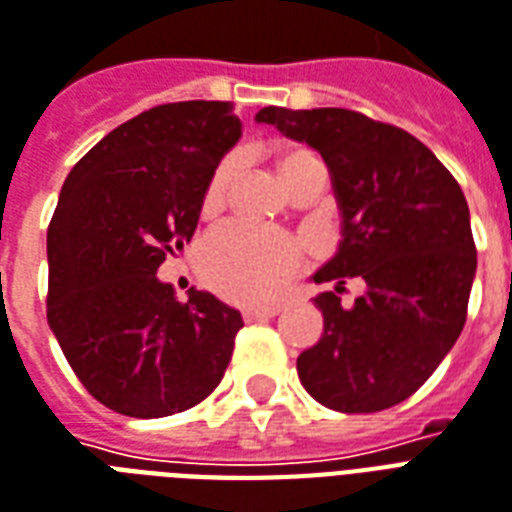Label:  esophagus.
I'll return each mask as SVG.
<instances>
[{
  "instance_id": "esophagus-1",
  "label": "esophagus",
  "mask_w": 512,
  "mask_h": 512,
  "mask_svg": "<svg viewBox=\"0 0 512 512\" xmlns=\"http://www.w3.org/2000/svg\"><path fill=\"white\" fill-rule=\"evenodd\" d=\"M244 314V322H257V319H271L279 314V306H252L241 311Z\"/></svg>"
}]
</instances>
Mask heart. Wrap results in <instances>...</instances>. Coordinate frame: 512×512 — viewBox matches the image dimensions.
<instances>
[{
	"label": "heart",
	"instance_id": "b5f03b06",
	"mask_svg": "<svg viewBox=\"0 0 512 512\" xmlns=\"http://www.w3.org/2000/svg\"><path fill=\"white\" fill-rule=\"evenodd\" d=\"M314 166H322V161L306 147H290L279 158L282 177L290 187ZM239 169V152H230L214 166L201 193V212L212 214L225 204ZM300 265L303 249L292 236L244 220L220 222L206 233L198 249V271L204 282L236 303H268L279 298Z\"/></svg>",
	"mask_w": 512,
	"mask_h": 512
}]
</instances>
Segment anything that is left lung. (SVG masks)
Masks as SVG:
<instances>
[{
  "label": "left lung",
  "mask_w": 512,
  "mask_h": 512,
  "mask_svg": "<svg viewBox=\"0 0 512 512\" xmlns=\"http://www.w3.org/2000/svg\"><path fill=\"white\" fill-rule=\"evenodd\" d=\"M257 120L325 158L343 214L341 249L314 276L338 287L314 298L325 333L298 357L300 384L341 413L403 403L467 319L478 260L462 187L416 136L354 109L265 107ZM351 275L369 290L343 309Z\"/></svg>",
  "instance_id": "obj_1"
}]
</instances>
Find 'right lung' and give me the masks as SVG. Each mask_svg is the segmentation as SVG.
Here are the masks:
<instances>
[{
    "mask_svg": "<svg viewBox=\"0 0 512 512\" xmlns=\"http://www.w3.org/2000/svg\"><path fill=\"white\" fill-rule=\"evenodd\" d=\"M230 101H174L109 131L69 171L48 225V322L80 384L134 419L182 413L225 376L244 322L155 271L190 244L201 193L239 142Z\"/></svg>",
    "mask_w": 512,
    "mask_h": 512,
    "instance_id": "add662e5",
    "label": "right lung"
}]
</instances>
